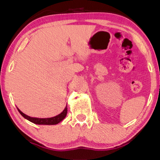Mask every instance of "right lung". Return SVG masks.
Wrapping results in <instances>:
<instances>
[{
    "instance_id": "1",
    "label": "right lung",
    "mask_w": 160,
    "mask_h": 160,
    "mask_svg": "<svg viewBox=\"0 0 160 160\" xmlns=\"http://www.w3.org/2000/svg\"><path fill=\"white\" fill-rule=\"evenodd\" d=\"M17 109L18 110V112H20V114L24 118H26L27 120L29 121L30 122L33 123L38 124V125H56V124H58V123H60L61 121H63L65 118H66V116L67 115V112H68V108H67V105H66V107H65L64 110L61 113H59L58 115L53 116V117H51V118H42L31 117V116L26 115L25 113L22 112L18 107H17Z\"/></svg>"
}]
</instances>
